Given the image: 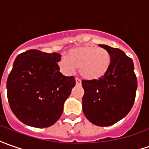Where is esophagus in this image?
I'll return each instance as SVG.
<instances>
[{"label":"esophagus","instance_id":"1","mask_svg":"<svg viewBox=\"0 0 149 149\" xmlns=\"http://www.w3.org/2000/svg\"><path fill=\"white\" fill-rule=\"evenodd\" d=\"M75 81H76V84L77 85H81V80L78 78H76L75 79Z\"/></svg>","mask_w":149,"mask_h":149}]
</instances>
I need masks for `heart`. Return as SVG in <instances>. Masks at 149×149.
<instances>
[{"label":"heart","instance_id":"obj_1","mask_svg":"<svg viewBox=\"0 0 149 149\" xmlns=\"http://www.w3.org/2000/svg\"><path fill=\"white\" fill-rule=\"evenodd\" d=\"M111 63V55L106 49L86 45L70 49L66 58L62 59L58 65L65 73H72L77 68L83 78L95 81L105 76Z\"/></svg>","mask_w":149,"mask_h":149}]
</instances>
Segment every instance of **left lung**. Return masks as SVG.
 <instances>
[{"mask_svg":"<svg viewBox=\"0 0 149 149\" xmlns=\"http://www.w3.org/2000/svg\"><path fill=\"white\" fill-rule=\"evenodd\" d=\"M111 55L112 63L104 77L81 81L84 95L82 110L91 123L99 126L115 124L128 114L134 104L137 78L134 63L122 50L99 45Z\"/></svg>","mask_w":149,"mask_h":149,"instance_id":"1","label":"left lung"}]
</instances>
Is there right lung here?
Instances as JSON below:
<instances>
[{
	"label": "right lung",
	"instance_id": "1",
	"mask_svg": "<svg viewBox=\"0 0 149 149\" xmlns=\"http://www.w3.org/2000/svg\"><path fill=\"white\" fill-rule=\"evenodd\" d=\"M60 60V54L36 49L15 58L7 79V97L13 113L25 125L49 127L61 117L76 81L59 72Z\"/></svg>",
	"mask_w": 149,
	"mask_h": 149
}]
</instances>
